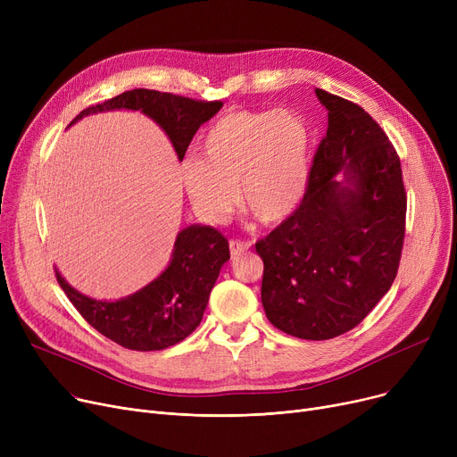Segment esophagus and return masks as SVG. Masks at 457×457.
I'll list each match as a JSON object with an SVG mask.
<instances>
[{
  "mask_svg": "<svg viewBox=\"0 0 457 457\" xmlns=\"http://www.w3.org/2000/svg\"><path fill=\"white\" fill-rule=\"evenodd\" d=\"M250 250V243H245V241H237V238H231L229 241V252H231V257H238L241 253L248 252Z\"/></svg>",
  "mask_w": 457,
  "mask_h": 457,
  "instance_id": "34e87169",
  "label": "esophagus"
}]
</instances>
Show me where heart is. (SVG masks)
<instances>
[{"label":"heart","instance_id":"heart-1","mask_svg":"<svg viewBox=\"0 0 457 457\" xmlns=\"http://www.w3.org/2000/svg\"><path fill=\"white\" fill-rule=\"evenodd\" d=\"M309 162L311 133L298 114L237 109L207 129L202 159L183 162V181L196 211L211 222L226 219L241 198L257 222L278 226L305 196Z\"/></svg>","mask_w":457,"mask_h":457}]
</instances>
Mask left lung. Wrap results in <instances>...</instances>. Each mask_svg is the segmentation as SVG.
<instances>
[{"label":"left lung","mask_w":457,"mask_h":457,"mask_svg":"<svg viewBox=\"0 0 457 457\" xmlns=\"http://www.w3.org/2000/svg\"><path fill=\"white\" fill-rule=\"evenodd\" d=\"M315 94L328 131L305 196L255 250L267 319L293 337L326 341L355 328L391 289L407 198L400 157L376 120L339 96Z\"/></svg>","instance_id":"obj_1"}]
</instances>
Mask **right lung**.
Returning <instances> with one entry per match:
<instances>
[{
	"label": "right lung",
	"mask_w": 457,
	"mask_h": 457,
	"mask_svg": "<svg viewBox=\"0 0 457 457\" xmlns=\"http://www.w3.org/2000/svg\"><path fill=\"white\" fill-rule=\"evenodd\" d=\"M116 109L140 111L155 120L181 161L192 137L222 109V102H202L170 92L135 88L87 107L70 126L83 116ZM228 259V238L214 228L195 224L178 233L170 262L161 276L126 298L116 302L94 300L68 285L59 270L55 276L68 300L94 329L124 348L152 352L178 345L198 328L214 281Z\"/></svg>",
	"instance_id": "1"
}]
</instances>
